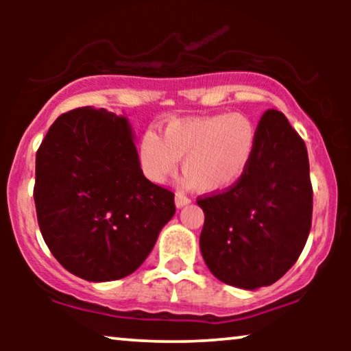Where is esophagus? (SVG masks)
I'll return each instance as SVG.
<instances>
[{
  "mask_svg": "<svg viewBox=\"0 0 351 351\" xmlns=\"http://www.w3.org/2000/svg\"><path fill=\"white\" fill-rule=\"evenodd\" d=\"M174 201H176V208H179V209L184 208V206H186V204H190V199L182 193H177Z\"/></svg>",
  "mask_w": 351,
  "mask_h": 351,
  "instance_id": "34e87169",
  "label": "esophagus"
}]
</instances>
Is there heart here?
I'll return each mask as SVG.
<instances>
[{"mask_svg":"<svg viewBox=\"0 0 351 351\" xmlns=\"http://www.w3.org/2000/svg\"><path fill=\"white\" fill-rule=\"evenodd\" d=\"M257 147L254 123L243 113L172 119L162 136L148 131L138 145L143 174L165 184L182 160L185 184L199 193H219L246 174Z\"/></svg>","mask_w":351,"mask_h":351,"instance_id":"heart-1","label":"heart"}]
</instances>
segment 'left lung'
<instances>
[{
    "label": "left lung",
    "instance_id": "8db88e82",
    "mask_svg": "<svg viewBox=\"0 0 351 351\" xmlns=\"http://www.w3.org/2000/svg\"><path fill=\"white\" fill-rule=\"evenodd\" d=\"M198 206L201 254L225 285L254 291L294 265L310 233L313 193L306 147L285 114L263 113L246 174Z\"/></svg>",
    "mask_w": 351,
    "mask_h": 351
}]
</instances>
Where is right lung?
Listing matches in <instances>:
<instances>
[{
	"label": "right lung",
	"mask_w": 351,
	"mask_h": 351,
	"mask_svg": "<svg viewBox=\"0 0 351 351\" xmlns=\"http://www.w3.org/2000/svg\"><path fill=\"white\" fill-rule=\"evenodd\" d=\"M33 196L52 256L94 282L136 271L176 214L174 193L143 176L129 119L105 108L56 119L36 152Z\"/></svg>",
	"instance_id": "right-lung-1"
}]
</instances>
